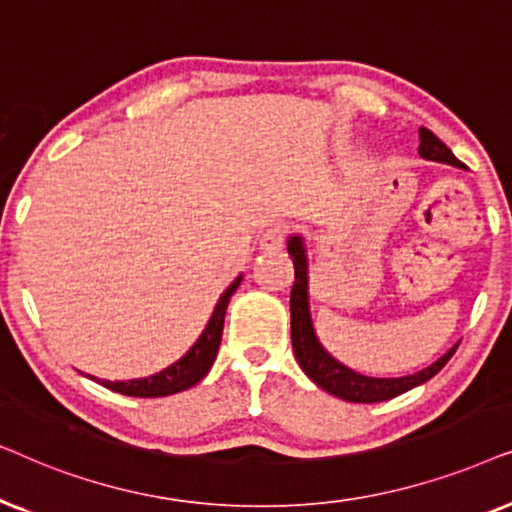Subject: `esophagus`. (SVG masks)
Segmentation results:
<instances>
[{"label":"esophagus","mask_w":512,"mask_h":512,"mask_svg":"<svg viewBox=\"0 0 512 512\" xmlns=\"http://www.w3.org/2000/svg\"><path fill=\"white\" fill-rule=\"evenodd\" d=\"M285 236H288V224L285 222H276L274 227L267 229L262 234V248L264 250H278L285 241Z\"/></svg>","instance_id":"obj_1"}]
</instances>
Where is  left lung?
Returning a JSON list of instances; mask_svg holds the SVG:
<instances>
[{
    "instance_id": "8db88e82",
    "label": "left lung",
    "mask_w": 512,
    "mask_h": 512,
    "mask_svg": "<svg viewBox=\"0 0 512 512\" xmlns=\"http://www.w3.org/2000/svg\"><path fill=\"white\" fill-rule=\"evenodd\" d=\"M421 145L419 154L424 159L452 163V166H461V161L456 159L445 142L438 135L421 128L419 131ZM288 252L292 255V264H295V283L290 290V337H292V351L302 370L306 372L313 384H318L323 391L337 395V398L349 400V403H381V400H391L395 395L410 391V388L424 384L431 377H435L442 367L447 365V360L454 356V349H449L440 360H435L433 365L424 367V370L407 374V377H395V379H377V377H365L337 363L335 358L320 346L316 332L311 325V313H309V297H306V257H304V245L299 236L288 238Z\"/></svg>"
}]
</instances>
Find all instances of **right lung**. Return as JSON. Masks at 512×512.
Listing matches in <instances>:
<instances>
[{
  "instance_id": "obj_1",
  "label": "right lung",
  "mask_w": 512,
  "mask_h": 512,
  "mask_svg": "<svg viewBox=\"0 0 512 512\" xmlns=\"http://www.w3.org/2000/svg\"><path fill=\"white\" fill-rule=\"evenodd\" d=\"M241 278L243 276H238L236 281L222 292L220 302L215 304V311L208 320L206 330L201 332V337L196 339L192 349L177 360V363L168 365L166 370L156 372L152 377L133 379V381H102V386L112 388V391L117 393L133 395V398H161V395L180 393L185 391V388H192L194 384H199L217 358V349H220V342H222L224 313H227L231 295H234L238 285H241Z\"/></svg>"
}]
</instances>
